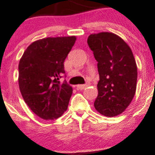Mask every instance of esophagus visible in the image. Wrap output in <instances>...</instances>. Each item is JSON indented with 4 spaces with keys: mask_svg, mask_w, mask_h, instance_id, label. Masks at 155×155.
I'll return each instance as SVG.
<instances>
[{
    "mask_svg": "<svg viewBox=\"0 0 155 155\" xmlns=\"http://www.w3.org/2000/svg\"><path fill=\"white\" fill-rule=\"evenodd\" d=\"M87 85H86V84H82V85H77V89H80V90H84V88L86 87Z\"/></svg>",
    "mask_w": 155,
    "mask_h": 155,
    "instance_id": "1",
    "label": "esophagus"
}]
</instances>
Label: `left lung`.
<instances>
[{
  "label": "left lung",
  "mask_w": 155,
  "mask_h": 155,
  "mask_svg": "<svg viewBox=\"0 0 155 155\" xmlns=\"http://www.w3.org/2000/svg\"><path fill=\"white\" fill-rule=\"evenodd\" d=\"M87 44L99 74L94 107L106 117L119 115L136 94L137 66L133 53L121 38L109 32L91 35Z\"/></svg>",
  "instance_id": "obj_1"
}]
</instances>
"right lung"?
<instances>
[{
	"label": "right lung",
	"instance_id": "1",
	"mask_svg": "<svg viewBox=\"0 0 155 155\" xmlns=\"http://www.w3.org/2000/svg\"><path fill=\"white\" fill-rule=\"evenodd\" d=\"M75 36L45 38L27 48L19 64V86L24 102L44 120L60 117L67 110L72 87L64 80V62Z\"/></svg>",
	"mask_w": 155,
	"mask_h": 155
}]
</instances>
